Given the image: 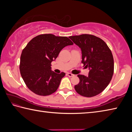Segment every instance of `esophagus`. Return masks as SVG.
<instances>
[{
	"label": "esophagus",
	"instance_id": "obj_1",
	"mask_svg": "<svg viewBox=\"0 0 132 132\" xmlns=\"http://www.w3.org/2000/svg\"><path fill=\"white\" fill-rule=\"evenodd\" d=\"M67 75H68V76L70 77L74 76V75L72 74V73H67Z\"/></svg>",
	"mask_w": 132,
	"mask_h": 132
}]
</instances>
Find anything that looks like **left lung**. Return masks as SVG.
<instances>
[{"label": "left lung", "instance_id": "1", "mask_svg": "<svg viewBox=\"0 0 132 132\" xmlns=\"http://www.w3.org/2000/svg\"><path fill=\"white\" fill-rule=\"evenodd\" d=\"M69 38L81 48V63L90 69L88 76L78 75L76 92L92 97L103 91L110 82L114 71V62L110 49L103 40L93 35L81 34Z\"/></svg>", "mask_w": 132, "mask_h": 132}]
</instances>
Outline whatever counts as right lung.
<instances>
[{
	"instance_id": "obj_1",
	"label": "right lung",
	"mask_w": 132,
	"mask_h": 132,
	"mask_svg": "<svg viewBox=\"0 0 132 132\" xmlns=\"http://www.w3.org/2000/svg\"><path fill=\"white\" fill-rule=\"evenodd\" d=\"M73 43L67 37L51 34L39 35L31 40L22 51L20 63L21 77L27 87L37 95L55 93L65 73L51 70V62L64 47Z\"/></svg>"
}]
</instances>
